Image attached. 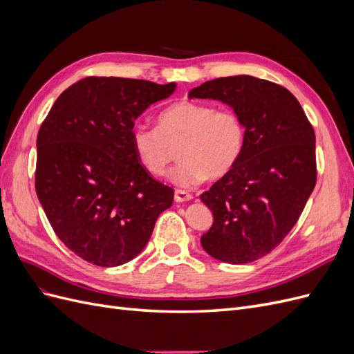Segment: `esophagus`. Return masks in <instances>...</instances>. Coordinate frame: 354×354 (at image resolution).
<instances>
[{"instance_id":"1","label":"esophagus","mask_w":354,"mask_h":354,"mask_svg":"<svg viewBox=\"0 0 354 354\" xmlns=\"http://www.w3.org/2000/svg\"><path fill=\"white\" fill-rule=\"evenodd\" d=\"M190 199H192V195L187 194V192L176 190V194H174V201L176 202H186V201H190Z\"/></svg>"}]
</instances>
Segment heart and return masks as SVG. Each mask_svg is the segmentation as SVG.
I'll list each match as a JSON object with an SVG mask.
<instances>
[{
    "label": "heart",
    "mask_w": 354,
    "mask_h": 354,
    "mask_svg": "<svg viewBox=\"0 0 354 354\" xmlns=\"http://www.w3.org/2000/svg\"><path fill=\"white\" fill-rule=\"evenodd\" d=\"M245 137V124L238 112L183 100L159 113L158 128L136 125L131 145L138 162L155 177L167 174L178 147L181 160L171 180L190 187L207 177L226 176L238 164Z\"/></svg>",
    "instance_id": "heart-1"
}]
</instances>
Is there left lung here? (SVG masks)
Returning a JSON list of instances; mask_svg holds the SVG:
<instances>
[{"label": "left lung", "instance_id": "left-lung-1", "mask_svg": "<svg viewBox=\"0 0 354 354\" xmlns=\"http://www.w3.org/2000/svg\"><path fill=\"white\" fill-rule=\"evenodd\" d=\"M189 97L229 104L246 133L238 164L201 195L214 217L202 248L229 264L259 260L295 226L315 189L313 127L291 91L250 75L207 81Z\"/></svg>", "mask_w": 354, "mask_h": 354}]
</instances>
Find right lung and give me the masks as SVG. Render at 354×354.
I'll return each mask as SVG.
<instances>
[{"mask_svg":"<svg viewBox=\"0 0 354 354\" xmlns=\"http://www.w3.org/2000/svg\"><path fill=\"white\" fill-rule=\"evenodd\" d=\"M176 82L88 77L53 104L37 137L35 189L53 230L82 260L125 264L143 251L174 190L149 176L134 121Z\"/></svg>","mask_w":354,"mask_h":354,"instance_id":"add662e5","label":"right lung"}]
</instances>
